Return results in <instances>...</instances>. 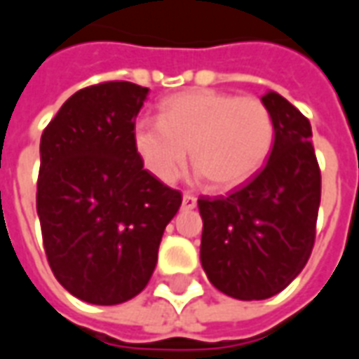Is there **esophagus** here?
Instances as JSON below:
<instances>
[{
  "label": "esophagus",
  "mask_w": 359,
  "mask_h": 359,
  "mask_svg": "<svg viewBox=\"0 0 359 359\" xmlns=\"http://www.w3.org/2000/svg\"><path fill=\"white\" fill-rule=\"evenodd\" d=\"M182 205H184L185 210H191V208L197 207V197H195V195H191V193H184Z\"/></svg>",
  "instance_id": "1"
}]
</instances>
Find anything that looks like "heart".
<instances>
[{"instance_id":"obj_1","label":"heart","mask_w":359,"mask_h":359,"mask_svg":"<svg viewBox=\"0 0 359 359\" xmlns=\"http://www.w3.org/2000/svg\"><path fill=\"white\" fill-rule=\"evenodd\" d=\"M276 141V123L259 98L187 90L162 100L158 121L143 118L133 127V144L144 168L162 184L182 174L189 149L197 177L216 191L245 184L265 166Z\"/></svg>"}]
</instances>
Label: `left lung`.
<instances>
[{
  "mask_svg": "<svg viewBox=\"0 0 359 359\" xmlns=\"http://www.w3.org/2000/svg\"><path fill=\"white\" fill-rule=\"evenodd\" d=\"M276 123L266 164L226 197H201V265L210 284L243 302L278 294L311 255L321 172L304 114L274 90L261 98Z\"/></svg>",
  "mask_w": 359,
  "mask_h": 359,
  "instance_id": "8db88e82",
  "label": "left lung"
}]
</instances>
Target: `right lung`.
Here are the masks:
<instances>
[{"label":"right lung","mask_w":359,"mask_h":359,"mask_svg":"<svg viewBox=\"0 0 359 359\" xmlns=\"http://www.w3.org/2000/svg\"><path fill=\"white\" fill-rule=\"evenodd\" d=\"M149 88L111 81L75 93L40 139L36 212L57 282L94 306H118L151 280L182 205L133 144Z\"/></svg>","instance_id":"add662e5"}]
</instances>
